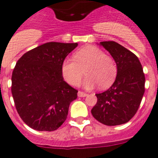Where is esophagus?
Instances as JSON below:
<instances>
[{"label":"esophagus","instance_id":"1","mask_svg":"<svg viewBox=\"0 0 158 158\" xmlns=\"http://www.w3.org/2000/svg\"><path fill=\"white\" fill-rule=\"evenodd\" d=\"M87 95L88 94L86 93L81 92V91H79V93H78V96H79V97H86Z\"/></svg>","mask_w":158,"mask_h":158}]
</instances>
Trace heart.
<instances>
[{"label": "heart", "instance_id": "obj_1", "mask_svg": "<svg viewBox=\"0 0 158 158\" xmlns=\"http://www.w3.org/2000/svg\"><path fill=\"white\" fill-rule=\"evenodd\" d=\"M74 60H65L61 65V73L65 81L77 86L81 81L84 70L88 76L84 87L94 89L101 85L108 88L114 83L117 75V66L111 57L97 47L88 46L74 54Z\"/></svg>", "mask_w": 158, "mask_h": 158}]
</instances>
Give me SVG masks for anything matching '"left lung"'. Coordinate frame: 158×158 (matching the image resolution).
<instances>
[{"instance_id":"8db88e82","label":"left lung","mask_w":158,"mask_h":158,"mask_svg":"<svg viewBox=\"0 0 158 158\" xmlns=\"http://www.w3.org/2000/svg\"><path fill=\"white\" fill-rule=\"evenodd\" d=\"M100 45L110 53L117 64L115 81L108 90L96 94L97 103L91 113L96 120L108 126L126 123L134 116L145 91V75L138 58L114 41Z\"/></svg>"}]
</instances>
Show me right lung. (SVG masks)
<instances>
[{
    "label": "right lung",
    "mask_w": 158,
    "mask_h": 158,
    "mask_svg": "<svg viewBox=\"0 0 158 158\" xmlns=\"http://www.w3.org/2000/svg\"><path fill=\"white\" fill-rule=\"evenodd\" d=\"M78 43L48 42L21 56L11 76L15 108L25 123L37 131H55L67 118L77 91L64 80L61 65Z\"/></svg>",
    "instance_id": "obj_1"
}]
</instances>
